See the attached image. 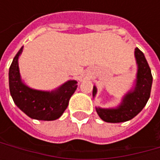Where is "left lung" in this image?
I'll list each match as a JSON object with an SVG mask.
<instances>
[{"label":"left lung","mask_w":160,"mask_h":160,"mask_svg":"<svg viewBox=\"0 0 160 160\" xmlns=\"http://www.w3.org/2000/svg\"><path fill=\"white\" fill-rule=\"evenodd\" d=\"M134 56L138 66L135 86L124 96L119 106L116 108H96L97 114L103 121L108 123H121L133 118L144 108L151 95L152 75L144 54L138 48H135ZM97 93L93 86L92 95Z\"/></svg>","instance_id":"left-lung-1"}]
</instances>
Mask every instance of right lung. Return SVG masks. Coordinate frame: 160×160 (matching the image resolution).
Wrapping results in <instances>:
<instances>
[{"mask_svg":"<svg viewBox=\"0 0 160 160\" xmlns=\"http://www.w3.org/2000/svg\"><path fill=\"white\" fill-rule=\"evenodd\" d=\"M22 51L23 47L16 54L9 67V92L14 103L33 119L44 121L58 119L66 110L70 97L77 90V82L69 80L52 92L38 91L28 87L22 82L18 68V57Z\"/></svg>","mask_w":160,"mask_h":160,"instance_id":"add662e5","label":"right lung"}]
</instances>
